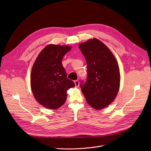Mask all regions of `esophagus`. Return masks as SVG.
<instances>
[{
  "instance_id": "1",
  "label": "esophagus",
  "mask_w": 151,
  "mask_h": 151,
  "mask_svg": "<svg viewBox=\"0 0 151 151\" xmlns=\"http://www.w3.org/2000/svg\"><path fill=\"white\" fill-rule=\"evenodd\" d=\"M74 83H75V86H76V88H78L79 86V82L78 80H76L74 81Z\"/></svg>"
}]
</instances>
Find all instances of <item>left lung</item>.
Wrapping results in <instances>:
<instances>
[{
    "label": "left lung",
    "instance_id": "1",
    "mask_svg": "<svg viewBox=\"0 0 151 151\" xmlns=\"http://www.w3.org/2000/svg\"><path fill=\"white\" fill-rule=\"evenodd\" d=\"M79 47L88 68L87 81L81 84L82 93L91 107L97 110L103 109L114 101L120 89L117 60L106 45L96 38L81 43Z\"/></svg>",
    "mask_w": 151,
    "mask_h": 151
}]
</instances>
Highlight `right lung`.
<instances>
[{
  "label": "right lung",
  "instance_id": "1",
  "mask_svg": "<svg viewBox=\"0 0 151 151\" xmlns=\"http://www.w3.org/2000/svg\"><path fill=\"white\" fill-rule=\"evenodd\" d=\"M68 45L50 44L45 47L32 67L31 88L35 99L45 108L57 109L66 101L67 91L75 86L67 77L62 64L63 56L71 50Z\"/></svg>",
  "mask_w": 151,
  "mask_h": 151
}]
</instances>
